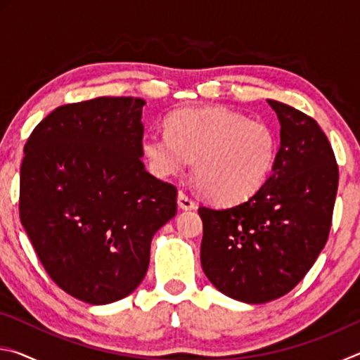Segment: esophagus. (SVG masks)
<instances>
[{"instance_id": "34e87169", "label": "esophagus", "mask_w": 360, "mask_h": 360, "mask_svg": "<svg viewBox=\"0 0 360 360\" xmlns=\"http://www.w3.org/2000/svg\"><path fill=\"white\" fill-rule=\"evenodd\" d=\"M178 206L184 211H191V210L197 208V203H195L191 197H187L184 192H179L178 193Z\"/></svg>"}]
</instances>
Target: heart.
<instances>
[{
  "instance_id": "obj_1",
  "label": "heart",
  "mask_w": 360,
  "mask_h": 360,
  "mask_svg": "<svg viewBox=\"0 0 360 360\" xmlns=\"http://www.w3.org/2000/svg\"><path fill=\"white\" fill-rule=\"evenodd\" d=\"M276 135L260 120L224 106L173 112L167 131L143 136V152L158 178L179 174L192 158L193 174L206 197L230 205L259 191L276 157Z\"/></svg>"
}]
</instances>
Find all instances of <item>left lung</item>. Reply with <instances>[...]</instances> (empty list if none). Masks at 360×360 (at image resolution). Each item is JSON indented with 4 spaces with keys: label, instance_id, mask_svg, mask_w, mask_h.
Wrapping results in <instances>:
<instances>
[{
    "label": "left lung",
    "instance_id": "1",
    "mask_svg": "<svg viewBox=\"0 0 360 360\" xmlns=\"http://www.w3.org/2000/svg\"><path fill=\"white\" fill-rule=\"evenodd\" d=\"M266 101L281 125L271 174L246 202L198 208L206 278L227 297L254 304L285 295L309 271L326 246L338 188L332 146L318 122Z\"/></svg>",
    "mask_w": 360,
    "mask_h": 360
}]
</instances>
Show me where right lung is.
<instances>
[{"instance_id": "add662e5", "label": "right lung", "mask_w": 360, "mask_h": 360, "mask_svg": "<svg viewBox=\"0 0 360 360\" xmlns=\"http://www.w3.org/2000/svg\"><path fill=\"white\" fill-rule=\"evenodd\" d=\"M144 105L100 96L60 106L23 149V229L58 288L90 304L141 284L152 238L176 216V187L141 160Z\"/></svg>"}]
</instances>
